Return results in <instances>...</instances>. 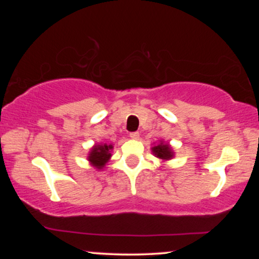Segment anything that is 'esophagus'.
I'll return each mask as SVG.
<instances>
[{
  "label": "esophagus",
  "mask_w": 259,
  "mask_h": 259,
  "mask_svg": "<svg viewBox=\"0 0 259 259\" xmlns=\"http://www.w3.org/2000/svg\"><path fill=\"white\" fill-rule=\"evenodd\" d=\"M130 137L132 138V139H138V138H139V133H138V132H132V133H130Z\"/></svg>",
  "instance_id": "34e87169"
}]
</instances>
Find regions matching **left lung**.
Returning <instances> with one entry per match:
<instances>
[{"instance_id":"left-lung-1","label":"left lung","mask_w":259,"mask_h":259,"mask_svg":"<svg viewBox=\"0 0 259 259\" xmlns=\"http://www.w3.org/2000/svg\"><path fill=\"white\" fill-rule=\"evenodd\" d=\"M152 154L154 157H157L159 160H161L162 162L171 160V159L175 158V151L171 145L168 143H166L164 140L158 141V143H153V146L151 147Z\"/></svg>"}]
</instances>
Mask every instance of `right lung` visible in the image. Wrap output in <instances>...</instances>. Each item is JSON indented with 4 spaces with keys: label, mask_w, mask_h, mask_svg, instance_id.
Listing matches in <instances>:
<instances>
[{
    "label": "right lung",
    "mask_w": 259,
    "mask_h": 259,
    "mask_svg": "<svg viewBox=\"0 0 259 259\" xmlns=\"http://www.w3.org/2000/svg\"><path fill=\"white\" fill-rule=\"evenodd\" d=\"M113 145L106 143H99L93 145L87 154V160L91 166L100 171L108 164L112 158Z\"/></svg>",
    "instance_id": "1"
}]
</instances>
